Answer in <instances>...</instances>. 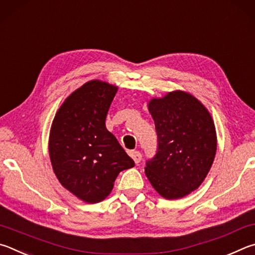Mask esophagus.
<instances>
[{
    "label": "esophagus",
    "instance_id": "esophagus-1",
    "mask_svg": "<svg viewBox=\"0 0 255 255\" xmlns=\"http://www.w3.org/2000/svg\"><path fill=\"white\" fill-rule=\"evenodd\" d=\"M130 155H131V158L133 159V161H134L135 163H139L141 161L142 154H141V152H139V151H132Z\"/></svg>",
    "mask_w": 255,
    "mask_h": 255
}]
</instances>
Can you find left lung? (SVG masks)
<instances>
[{"instance_id":"8db88e82","label":"left lung","mask_w":255,"mask_h":255,"mask_svg":"<svg viewBox=\"0 0 255 255\" xmlns=\"http://www.w3.org/2000/svg\"><path fill=\"white\" fill-rule=\"evenodd\" d=\"M158 149L145 163L151 185L167 199L182 198L202 185L216 154V130L202 103L181 91L149 102Z\"/></svg>"}]
</instances>
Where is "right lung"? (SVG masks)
Wrapping results in <instances>:
<instances>
[{
	"instance_id": "obj_1",
	"label": "right lung",
	"mask_w": 255,
	"mask_h": 255,
	"mask_svg": "<svg viewBox=\"0 0 255 255\" xmlns=\"http://www.w3.org/2000/svg\"><path fill=\"white\" fill-rule=\"evenodd\" d=\"M118 87L91 80L66 98L52 121L49 154L60 184L85 203L105 199L121 171L134 167L105 120Z\"/></svg>"
}]
</instances>
